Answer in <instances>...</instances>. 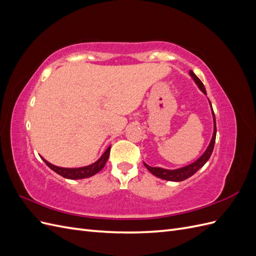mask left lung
I'll return each mask as SVG.
<instances>
[{"instance_id":"8db88e82","label":"left lung","mask_w":256,"mask_h":256,"mask_svg":"<svg viewBox=\"0 0 256 256\" xmlns=\"http://www.w3.org/2000/svg\"><path fill=\"white\" fill-rule=\"evenodd\" d=\"M190 76H192L193 80H194L196 83L198 84V88L206 95V90H205V86H204V84L202 83V81H200L198 78V76L194 74V72H190ZM209 104H210V102H209ZM210 106H212V104H210ZM212 111L214 126V134H212L210 143H209V145L207 147V150L196 161H194L193 164H191L187 166H184V168H177V170H166V168H152V166H147L146 164H144L146 168L148 170V171L152 174H154V176L162 178V180H171V182H182L184 180H187V178L191 177L193 174H196L198 171V170L206 164L208 159L210 158L212 150H214V142H216V118H214L212 106Z\"/></svg>"}]
</instances>
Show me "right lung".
<instances>
[{
    "instance_id": "right-lung-1",
    "label": "right lung",
    "mask_w": 256,
    "mask_h": 256,
    "mask_svg": "<svg viewBox=\"0 0 256 256\" xmlns=\"http://www.w3.org/2000/svg\"><path fill=\"white\" fill-rule=\"evenodd\" d=\"M110 148H111V146L108 147L104 154L95 162V164H92L88 166H83V168H60V166H56L49 164V162L47 160H44V158H42V160L51 170H53L54 172L58 173L60 176H63L65 178H69V180H82V178L90 177L92 175H95L96 173H98L99 171H102L104 166H106L108 159H109Z\"/></svg>"
}]
</instances>
